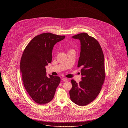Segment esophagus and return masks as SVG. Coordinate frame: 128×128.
<instances>
[{"label": "esophagus", "mask_w": 128, "mask_h": 128, "mask_svg": "<svg viewBox=\"0 0 128 128\" xmlns=\"http://www.w3.org/2000/svg\"><path fill=\"white\" fill-rule=\"evenodd\" d=\"M62 80L63 81H64V82H67V81H68V79H66V78H62Z\"/></svg>", "instance_id": "esophagus-1"}]
</instances>
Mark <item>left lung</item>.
<instances>
[{
    "instance_id": "8db88e82",
    "label": "left lung",
    "mask_w": 128,
    "mask_h": 128,
    "mask_svg": "<svg viewBox=\"0 0 128 128\" xmlns=\"http://www.w3.org/2000/svg\"><path fill=\"white\" fill-rule=\"evenodd\" d=\"M80 42L78 67L81 68L82 80L77 83L72 80L70 91L71 100L84 106L92 102L99 94L105 79L104 60L102 48L98 41L87 33L74 36Z\"/></svg>"
}]
</instances>
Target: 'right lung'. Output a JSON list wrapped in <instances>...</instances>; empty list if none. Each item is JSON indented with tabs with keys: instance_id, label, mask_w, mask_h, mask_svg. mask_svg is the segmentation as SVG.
Segmentation results:
<instances>
[{
	"instance_id": "right-lung-1",
	"label": "right lung",
	"mask_w": 128,
	"mask_h": 128,
	"mask_svg": "<svg viewBox=\"0 0 128 128\" xmlns=\"http://www.w3.org/2000/svg\"><path fill=\"white\" fill-rule=\"evenodd\" d=\"M65 38L64 36L43 33L34 37L23 52L20 69L24 85L30 98L38 104L50 102L60 83V77L46 76V66L51 62L54 45Z\"/></svg>"
}]
</instances>
